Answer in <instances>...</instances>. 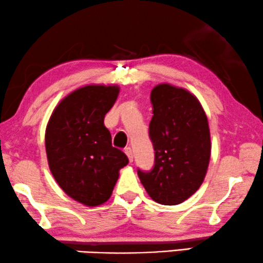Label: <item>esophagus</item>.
I'll return each instance as SVG.
<instances>
[{
	"label": "esophagus",
	"instance_id": "obj_1",
	"mask_svg": "<svg viewBox=\"0 0 263 263\" xmlns=\"http://www.w3.org/2000/svg\"><path fill=\"white\" fill-rule=\"evenodd\" d=\"M125 154H126V156L128 157V161L132 162L133 161V154H132L131 147H126V149H125Z\"/></svg>",
	"mask_w": 263,
	"mask_h": 263
}]
</instances>
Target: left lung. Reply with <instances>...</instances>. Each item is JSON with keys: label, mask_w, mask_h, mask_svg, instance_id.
I'll return each instance as SVG.
<instances>
[{"label": "left lung", "mask_w": 263, "mask_h": 263, "mask_svg": "<svg viewBox=\"0 0 263 263\" xmlns=\"http://www.w3.org/2000/svg\"><path fill=\"white\" fill-rule=\"evenodd\" d=\"M149 135L155 150L151 172L138 170L149 197L162 205H177L199 190L209 168V121L197 96L169 83L154 87Z\"/></svg>", "instance_id": "8db88e82"}]
</instances>
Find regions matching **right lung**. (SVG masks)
Segmentation results:
<instances>
[{
	"label": "right lung",
	"instance_id": "add662e5",
	"mask_svg": "<svg viewBox=\"0 0 263 263\" xmlns=\"http://www.w3.org/2000/svg\"><path fill=\"white\" fill-rule=\"evenodd\" d=\"M116 84H88L59 101L45 131V149L51 173L73 200L94 207L106 202L128 163L123 151L112 146L103 124L116 103Z\"/></svg>",
	"mask_w": 263,
	"mask_h": 263
}]
</instances>
